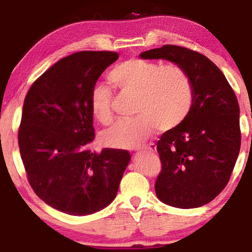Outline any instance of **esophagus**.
I'll return each mask as SVG.
<instances>
[{"mask_svg": "<svg viewBox=\"0 0 252 252\" xmlns=\"http://www.w3.org/2000/svg\"><path fill=\"white\" fill-rule=\"evenodd\" d=\"M155 152L156 150V146L154 143H149V144H144V146L140 147V148H137V152Z\"/></svg>", "mask_w": 252, "mask_h": 252, "instance_id": "1", "label": "esophagus"}]
</instances>
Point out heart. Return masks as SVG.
Here are the masks:
<instances>
[{"label": "heart", "mask_w": 252, "mask_h": 252, "mask_svg": "<svg viewBox=\"0 0 252 252\" xmlns=\"http://www.w3.org/2000/svg\"><path fill=\"white\" fill-rule=\"evenodd\" d=\"M121 94H135L137 116L120 121L103 136L108 146L132 149L146 142L156 126L170 130L186 120L194 100L192 80L178 63H161L132 58L118 63L108 76ZM114 94L108 86L97 84L90 94L94 117L104 126L114 122Z\"/></svg>", "instance_id": "1"}]
</instances>
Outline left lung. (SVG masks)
<instances>
[{"label": "left lung", "mask_w": 252, "mask_h": 252, "mask_svg": "<svg viewBox=\"0 0 252 252\" xmlns=\"http://www.w3.org/2000/svg\"><path fill=\"white\" fill-rule=\"evenodd\" d=\"M166 59L187 71L194 100L180 126L158 141L162 164L155 182L158 198L178 209L212 201L227 185L241 149L239 105L222 72L199 52L175 45L141 53Z\"/></svg>", "instance_id": "1"}]
</instances>
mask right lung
<instances>
[{
	"mask_svg": "<svg viewBox=\"0 0 252 252\" xmlns=\"http://www.w3.org/2000/svg\"><path fill=\"white\" fill-rule=\"evenodd\" d=\"M109 51L63 58L32 84L25 98L19 148L28 182L51 207L86 216L115 199L130 161L128 150H91L94 140L90 94L118 59Z\"/></svg>",
	"mask_w": 252,
	"mask_h": 252,
	"instance_id": "obj_1",
	"label": "right lung"
}]
</instances>
